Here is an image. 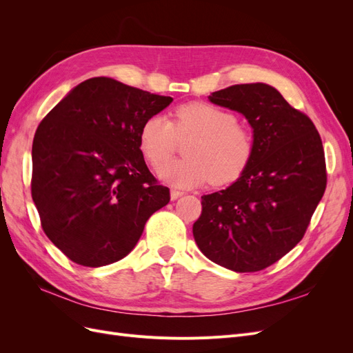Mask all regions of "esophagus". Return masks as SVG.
I'll return each mask as SVG.
<instances>
[{
    "mask_svg": "<svg viewBox=\"0 0 353 353\" xmlns=\"http://www.w3.org/2000/svg\"><path fill=\"white\" fill-rule=\"evenodd\" d=\"M181 196H184V193H183V191H179V190H175V188H172V190H170V199H172V200H176V199H179Z\"/></svg>",
    "mask_w": 353,
    "mask_h": 353,
    "instance_id": "esophagus-1",
    "label": "esophagus"
}]
</instances>
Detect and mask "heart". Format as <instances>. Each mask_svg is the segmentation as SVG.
Returning a JSON list of instances; mask_svg holds the SVG:
<instances>
[{
	"label": "heart",
	"mask_w": 353,
	"mask_h": 353,
	"mask_svg": "<svg viewBox=\"0 0 353 353\" xmlns=\"http://www.w3.org/2000/svg\"><path fill=\"white\" fill-rule=\"evenodd\" d=\"M172 122L154 114L140 130V148L153 168L164 163L176 150L178 139L192 140L185 148V159L159 168V176L176 187H196L210 181L227 185L248 169L254 140L248 128L237 123L236 114L210 103L179 105Z\"/></svg>",
	"instance_id": "heart-1"
}]
</instances>
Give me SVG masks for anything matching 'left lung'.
<instances>
[{
  "label": "left lung",
  "mask_w": 353,
  "mask_h": 353,
  "mask_svg": "<svg viewBox=\"0 0 353 353\" xmlns=\"http://www.w3.org/2000/svg\"><path fill=\"white\" fill-rule=\"evenodd\" d=\"M253 128L248 169L228 188L201 197L193 236L223 268H268L305 236L327 185L321 137L309 117L266 83H240L209 95Z\"/></svg>",
  "instance_id": "8db88e82"
}]
</instances>
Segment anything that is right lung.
I'll list each match as a JSON object with an SVG mask.
<instances>
[{"mask_svg": "<svg viewBox=\"0 0 353 353\" xmlns=\"http://www.w3.org/2000/svg\"><path fill=\"white\" fill-rule=\"evenodd\" d=\"M172 100L99 77L81 82L41 121L32 199L47 237L74 263L121 261L169 203V188L144 162L140 130Z\"/></svg>", "mask_w": 353, "mask_h": 353, "instance_id": "1", "label": "right lung"}]
</instances>
